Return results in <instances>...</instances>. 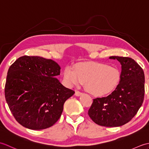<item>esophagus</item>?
Instances as JSON below:
<instances>
[{"instance_id":"34e87169","label":"esophagus","mask_w":149,"mask_h":149,"mask_svg":"<svg viewBox=\"0 0 149 149\" xmlns=\"http://www.w3.org/2000/svg\"><path fill=\"white\" fill-rule=\"evenodd\" d=\"M82 94H83V93L80 92V91H75V95H76V96H80V95H81Z\"/></svg>"}]
</instances>
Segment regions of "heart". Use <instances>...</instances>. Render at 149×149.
<instances>
[{"label":"heart","mask_w":149,"mask_h":149,"mask_svg":"<svg viewBox=\"0 0 149 149\" xmlns=\"http://www.w3.org/2000/svg\"><path fill=\"white\" fill-rule=\"evenodd\" d=\"M64 78L70 86L84 83L88 92L102 96L115 89L120 80L116 68L102 63H83L77 66L75 70L70 66L65 69Z\"/></svg>","instance_id":"1"}]
</instances>
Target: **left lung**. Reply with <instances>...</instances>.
I'll use <instances>...</instances> for the list:
<instances>
[{
	"label": "left lung",
	"instance_id": "1",
	"mask_svg": "<svg viewBox=\"0 0 149 149\" xmlns=\"http://www.w3.org/2000/svg\"><path fill=\"white\" fill-rule=\"evenodd\" d=\"M122 65L120 83L109 95L93 99L88 114L93 121L104 127H119L136 115L143 102L145 75L133 59L111 56Z\"/></svg>",
	"mask_w": 149,
	"mask_h": 149
}]
</instances>
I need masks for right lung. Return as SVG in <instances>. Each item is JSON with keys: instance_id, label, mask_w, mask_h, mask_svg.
I'll use <instances>...</instances> for the list:
<instances>
[{"instance_id": "obj_1", "label": "right lung", "mask_w": 149, "mask_h": 149, "mask_svg": "<svg viewBox=\"0 0 149 149\" xmlns=\"http://www.w3.org/2000/svg\"><path fill=\"white\" fill-rule=\"evenodd\" d=\"M60 69L54 61L40 56H22L10 66L5 98L13 115L22 126L45 129L60 118L65 102L75 93L56 78Z\"/></svg>"}]
</instances>
